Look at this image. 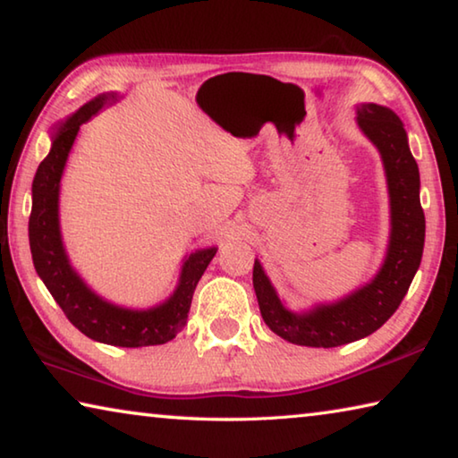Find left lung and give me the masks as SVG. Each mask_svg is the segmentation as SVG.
Masks as SVG:
<instances>
[{
  "instance_id": "8db88e82",
  "label": "left lung",
  "mask_w": 458,
  "mask_h": 458,
  "mask_svg": "<svg viewBox=\"0 0 458 458\" xmlns=\"http://www.w3.org/2000/svg\"><path fill=\"white\" fill-rule=\"evenodd\" d=\"M358 123L382 153L392 204V236L382 270L368 286L333 305H321L305 315L286 311L270 286L260 262L254 260L252 283L260 315L276 335L297 345L337 347L352 344L396 313L406 297L424 250V212L420 206V174L408 149L406 131L390 108L361 105Z\"/></svg>"
}]
</instances>
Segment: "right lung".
<instances>
[{
    "instance_id": "add662e5",
    "label": "right lung",
    "mask_w": 458,
    "mask_h": 458,
    "mask_svg": "<svg viewBox=\"0 0 458 458\" xmlns=\"http://www.w3.org/2000/svg\"><path fill=\"white\" fill-rule=\"evenodd\" d=\"M106 97H98L79 108L66 125L54 137L52 149L38 167L32 183V214H30V248L36 273L48 286L54 301L60 305L76 329L100 344L119 347L161 345L172 341L183 329L191 307V297L204 270L218 248H206L190 254L183 262L180 286L164 305L149 311H131L106 303L87 289L62 248L58 230V188L68 151L82 123L95 114Z\"/></svg>"
}]
</instances>
